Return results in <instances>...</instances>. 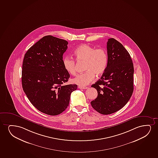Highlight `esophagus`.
<instances>
[{"mask_svg":"<svg viewBox=\"0 0 158 158\" xmlns=\"http://www.w3.org/2000/svg\"><path fill=\"white\" fill-rule=\"evenodd\" d=\"M78 88H79V89H87L88 87H81V86H79Z\"/></svg>","mask_w":158,"mask_h":158,"instance_id":"1","label":"esophagus"}]
</instances>
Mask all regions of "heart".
I'll use <instances>...</instances> for the list:
<instances>
[{
  "label": "heart",
  "mask_w": 158,
  "mask_h": 158,
  "mask_svg": "<svg viewBox=\"0 0 158 158\" xmlns=\"http://www.w3.org/2000/svg\"><path fill=\"white\" fill-rule=\"evenodd\" d=\"M74 55L78 61H84V70L83 73L79 74L72 79L74 84L79 86H86L94 80L96 76L102 75L106 70L108 63V56L105 49H96L92 46L82 44L74 51ZM64 69L70 75L76 73V61L70 57H65L63 60Z\"/></svg>",
  "instance_id": "b5f03b06"
}]
</instances>
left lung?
Segmentation results:
<instances>
[{"mask_svg": "<svg viewBox=\"0 0 158 158\" xmlns=\"http://www.w3.org/2000/svg\"><path fill=\"white\" fill-rule=\"evenodd\" d=\"M108 63L100 79L92 87L98 96L90 102L93 108L103 115L120 110L129 101L133 91V63L128 51L118 41L108 39Z\"/></svg>", "mask_w": 158, "mask_h": 158, "instance_id": "8db88e82", "label": "left lung"}]
</instances>
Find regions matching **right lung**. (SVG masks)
<instances>
[{"label": "right lung", "instance_id": "right-lung-1", "mask_svg": "<svg viewBox=\"0 0 158 158\" xmlns=\"http://www.w3.org/2000/svg\"><path fill=\"white\" fill-rule=\"evenodd\" d=\"M68 41L47 35L25 53L23 63V90L31 104L42 113L55 116L63 113L70 102L75 84L64 85L70 78L63 65Z\"/></svg>", "mask_w": 158, "mask_h": 158}]
</instances>
